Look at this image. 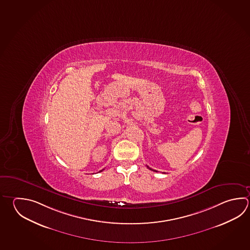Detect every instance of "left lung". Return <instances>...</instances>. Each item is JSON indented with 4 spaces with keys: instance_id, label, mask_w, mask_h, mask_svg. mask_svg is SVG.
Segmentation results:
<instances>
[{
    "instance_id": "obj_1",
    "label": "left lung",
    "mask_w": 250,
    "mask_h": 250,
    "mask_svg": "<svg viewBox=\"0 0 250 250\" xmlns=\"http://www.w3.org/2000/svg\"><path fill=\"white\" fill-rule=\"evenodd\" d=\"M146 167H147V168H148V169H149V170H153V171H157V170H153V169H152V168H150V167H148V166H146Z\"/></svg>"
}]
</instances>
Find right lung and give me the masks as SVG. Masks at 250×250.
<instances>
[{
  "instance_id": "1",
  "label": "right lung",
  "mask_w": 250,
  "mask_h": 250,
  "mask_svg": "<svg viewBox=\"0 0 250 250\" xmlns=\"http://www.w3.org/2000/svg\"><path fill=\"white\" fill-rule=\"evenodd\" d=\"M103 170H100V171H103ZM100 171H99V172H100Z\"/></svg>"
}]
</instances>
